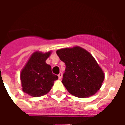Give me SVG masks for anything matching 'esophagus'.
<instances>
[{"label":"esophagus","mask_w":125,"mask_h":125,"mask_svg":"<svg viewBox=\"0 0 125 125\" xmlns=\"http://www.w3.org/2000/svg\"><path fill=\"white\" fill-rule=\"evenodd\" d=\"M58 78H59V79L62 78V72H60V73L58 74Z\"/></svg>","instance_id":"obj_1"}]
</instances>
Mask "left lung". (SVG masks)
Instances as JSON below:
<instances>
[{
    "label": "left lung",
    "mask_w": 125,
    "mask_h": 125,
    "mask_svg": "<svg viewBox=\"0 0 125 125\" xmlns=\"http://www.w3.org/2000/svg\"><path fill=\"white\" fill-rule=\"evenodd\" d=\"M56 53L65 63L62 82L71 94L78 98H86L99 90L104 73L89 52L76 46L58 49Z\"/></svg>",
    "instance_id": "1"
}]
</instances>
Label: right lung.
Returning a JSON list of instances; mask_svg holds the SVG:
<instances>
[{
    "label": "right lung",
    "instance_id": "add662e5",
    "mask_svg": "<svg viewBox=\"0 0 125 125\" xmlns=\"http://www.w3.org/2000/svg\"><path fill=\"white\" fill-rule=\"evenodd\" d=\"M51 52L33 53L21 72V81L23 91L33 97L47 94L53 86L58 76L52 73L51 65L45 61Z\"/></svg>",
    "mask_w": 125,
    "mask_h": 125
}]
</instances>
